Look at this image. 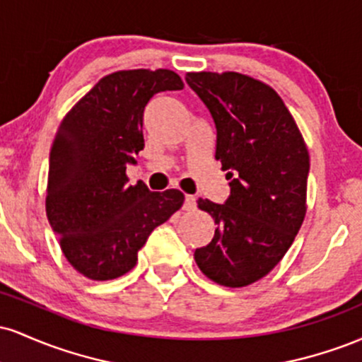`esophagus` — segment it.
I'll return each instance as SVG.
<instances>
[{"mask_svg":"<svg viewBox=\"0 0 362 362\" xmlns=\"http://www.w3.org/2000/svg\"><path fill=\"white\" fill-rule=\"evenodd\" d=\"M194 207H195V197H194V195L187 194L185 201H184V209L190 211V209H194Z\"/></svg>","mask_w":362,"mask_h":362,"instance_id":"obj_1","label":"esophagus"}]
</instances>
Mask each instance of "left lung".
Returning a JSON list of instances; mask_svg holds the SVG:
<instances>
[{
	"label": "left lung",
	"mask_w": 362,
	"mask_h": 362,
	"mask_svg": "<svg viewBox=\"0 0 362 362\" xmlns=\"http://www.w3.org/2000/svg\"><path fill=\"white\" fill-rule=\"evenodd\" d=\"M185 81L216 124V160L231 194L224 204L199 199L213 216L209 245L195 264L216 284L243 288L279 264L306 214L310 155L276 90L247 74L187 73Z\"/></svg>",
	"instance_id": "left-lung-1"
}]
</instances>
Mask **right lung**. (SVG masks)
<instances>
[{"label":"right lung","instance_id":"obj_1","mask_svg":"<svg viewBox=\"0 0 362 362\" xmlns=\"http://www.w3.org/2000/svg\"><path fill=\"white\" fill-rule=\"evenodd\" d=\"M170 69L103 76L62 119L49 156L45 213L61 250L93 281L124 276L156 226L184 204L177 189L129 185L127 165L144 148L143 114L153 95L182 90Z\"/></svg>","mask_w":362,"mask_h":362}]
</instances>
